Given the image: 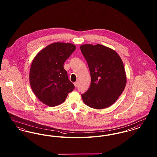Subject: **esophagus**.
Wrapping results in <instances>:
<instances>
[{"instance_id": "esophagus-1", "label": "esophagus", "mask_w": 157, "mask_h": 157, "mask_svg": "<svg viewBox=\"0 0 157 157\" xmlns=\"http://www.w3.org/2000/svg\"><path fill=\"white\" fill-rule=\"evenodd\" d=\"M74 84L75 87H77V86H78V82H74Z\"/></svg>"}]
</instances>
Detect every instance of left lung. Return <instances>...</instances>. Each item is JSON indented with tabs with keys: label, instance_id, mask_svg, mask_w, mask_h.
Listing matches in <instances>:
<instances>
[{
	"label": "left lung",
	"instance_id": "left-lung-1",
	"mask_svg": "<svg viewBox=\"0 0 157 157\" xmlns=\"http://www.w3.org/2000/svg\"><path fill=\"white\" fill-rule=\"evenodd\" d=\"M91 78L88 90L82 94L83 102L101 109L115 102L125 89L127 78L122 60L112 49L97 44L81 45Z\"/></svg>",
	"mask_w": 157,
	"mask_h": 157
}]
</instances>
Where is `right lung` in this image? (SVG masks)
<instances>
[{
	"label": "right lung",
	"instance_id": "add662e5",
	"mask_svg": "<svg viewBox=\"0 0 157 157\" xmlns=\"http://www.w3.org/2000/svg\"><path fill=\"white\" fill-rule=\"evenodd\" d=\"M75 49L72 44L53 43L40 51L33 60L29 73L30 86L42 103L57 106L74 90L63 64Z\"/></svg>",
	"mask_w": 157,
	"mask_h": 157
}]
</instances>
